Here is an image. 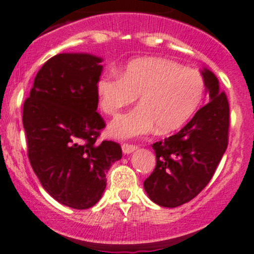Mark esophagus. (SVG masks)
<instances>
[{
  "label": "esophagus",
  "instance_id": "obj_1",
  "mask_svg": "<svg viewBox=\"0 0 254 254\" xmlns=\"http://www.w3.org/2000/svg\"><path fill=\"white\" fill-rule=\"evenodd\" d=\"M137 146L136 145H131V143H123L122 145V151L125 153H132L133 151L137 150Z\"/></svg>",
  "mask_w": 254,
  "mask_h": 254
}]
</instances>
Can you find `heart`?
Instances as JSON below:
<instances>
[{"mask_svg": "<svg viewBox=\"0 0 254 254\" xmlns=\"http://www.w3.org/2000/svg\"><path fill=\"white\" fill-rule=\"evenodd\" d=\"M204 89L197 71L161 58L136 59L122 75L106 73L97 83L99 106L112 117L139 95L141 104L109 126V134L117 138L143 136L156 127L161 133L180 128L197 109Z\"/></svg>", "mask_w": 254, "mask_h": 254, "instance_id": "heart-1", "label": "heart"}]
</instances>
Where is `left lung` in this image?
<instances>
[{
	"label": "left lung",
	"mask_w": 254,
	"mask_h": 254,
	"mask_svg": "<svg viewBox=\"0 0 254 254\" xmlns=\"http://www.w3.org/2000/svg\"><path fill=\"white\" fill-rule=\"evenodd\" d=\"M210 102L176 134L152 145L156 167L143 186L153 203L176 208L194 199L213 178L228 147L229 103L219 81L204 69Z\"/></svg>",
	"instance_id": "1"
}]
</instances>
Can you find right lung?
<instances>
[{
	"label": "right lung",
	"mask_w": 254,
	"mask_h": 254,
	"mask_svg": "<svg viewBox=\"0 0 254 254\" xmlns=\"http://www.w3.org/2000/svg\"><path fill=\"white\" fill-rule=\"evenodd\" d=\"M101 58L58 54L37 71L24 103L27 156L44 189L73 209L98 203L106 174L122 157L115 141L98 138L106 122L98 107Z\"/></svg>",
	"instance_id": "obj_1"
}]
</instances>
